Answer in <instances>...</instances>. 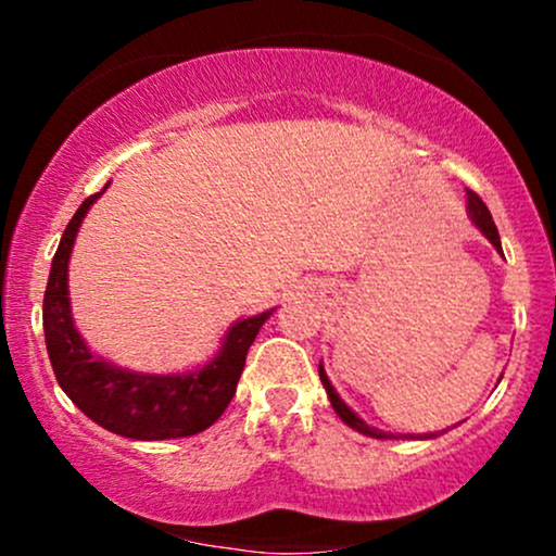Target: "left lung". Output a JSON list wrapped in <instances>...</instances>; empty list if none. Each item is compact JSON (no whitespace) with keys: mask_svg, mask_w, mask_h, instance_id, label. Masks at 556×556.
<instances>
[{"mask_svg":"<svg viewBox=\"0 0 556 556\" xmlns=\"http://www.w3.org/2000/svg\"><path fill=\"white\" fill-rule=\"evenodd\" d=\"M468 214H470V222H473V225H476L478 229H481L483 238H486V240L491 242V245H494L496 251L502 253V240H500V232H496L494 219H491L486 203H483L481 198H478V195L473 193V190H468ZM318 376H321V384H324V389H327L331 407H334L337 416H340V418L344 420V424L350 426V429L366 433V437H371V439H400V437H402V439H416V437H410V433H397V437H394V433L379 431V429H376V426H368L366 420H363V418L358 416V413L350 410L348 402H344V400L340 397V394H337V389L331 387L329 376H327V371H324V363H318ZM431 437H437V433H431ZM431 437H418V439H431Z\"/></svg>","mask_w":556,"mask_h":556,"instance_id":"1","label":"left lung"}]
</instances>
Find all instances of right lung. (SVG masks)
<instances>
[{"mask_svg":"<svg viewBox=\"0 0 556 556\" xmlns=\"http://www.w3.org/2000/svg\"><path fill=\"white\" fill-rule=\"evenodd\" d=\"M101 193L86 198L70 219L43 292V337L54 376L75 407L101 429L138 442L193 437L206 431L227 410L245 366L248 348L274 308L235 321L222 340L219 353L201 368L182 374L130 371L91 353L73 321L67 266L83 219Z\"/></svg>","mask_w":556,"mask_h":556,"instance_id":"obj_1","label":"right lung"}]
</instances>
